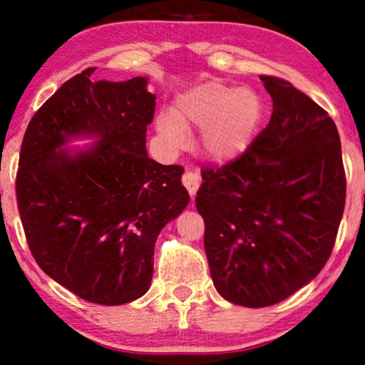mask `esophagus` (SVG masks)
<instances>
[{"mask_svg": "<svg viewBox=\"0 0 365 365\" xmlns=\"http://www.w3.org/2000/svg\"><path fill=\"white\" fill-rule=\"evenodd\" d=\"M182 184H184V187L187 189V192L191 194V197L194 199V196H196V192L199 189V184H201V178H199L196 173L186 171L182 176Z\"/></svg>", "mask_w": 365, "mask_h": 365, "instance_id": "34e87169", "label": "esophagus"}]
</instances>
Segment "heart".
<instances>
[{
    "mask_svg": "<svg viewBox=\"0 0 365 365\" xmlns=\"http://www.w3.org/2000/svg\"><path fill=\"white\" fill-rule=\"evenodd\" d=\"M261 116L262 101L252 89L204 83L179 94L173 111H159L154 128L169 153L187 146V128L202 129L204 153L212 161L229 163L252 143Z\"/></svg>",
    "mask_w": 365,
    "mask_h": 365,
    "instance_id": "1",
    "label": "heart"
}]
</instances>
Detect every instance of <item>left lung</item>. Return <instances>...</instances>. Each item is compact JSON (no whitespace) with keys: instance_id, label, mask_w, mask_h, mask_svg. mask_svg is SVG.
Segmentation results:
<instances>
[{"instance_id":"1","label":"left lung","mask_w":365,"mask_h":365,"mask_svg":"<svg viewBox=\"0 0 365 365\" xmlns=\"http://www.w3.org/2000/svg\"><path fill=\"white\" fill-rule=\"evenodd\" d=\"M261 81L271 121L237 159L204 169L196 197L216 291L244 307L281 302L321 272L346 204L336 123L291 83Z\"/></svg>"}]
</instances>
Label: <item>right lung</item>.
Wrapping results in <instances>:
<instances>
[{
	"instance_id": "add662e5",
	"label": "right lung",
	"mask_w": 365,
	"mask_h": 365,
	"mask_svg": "<svg viewBox=\"0 0 365 365\" xmlns=\"http://www.w3.org/2000/svg\"><path fill=\"white\" fill-rule=\"evenodd\" d=\"M69 79L24 133L16 199L38 266L84 301L121 306L148 292L154 244L189 204L181 166L146 151L156 108L148 78ZM95 144L68 150L73 138Z\"/></svg>"
}]
</instances>
